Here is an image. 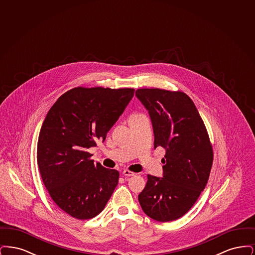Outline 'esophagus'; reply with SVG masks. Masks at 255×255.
I'll return each instance as SVG.
<instances>
[{
	"instance_id": "1",
	"label": "esophagus",
	"mask_w": 255,
	"mask_h": 255,
	"mask_svg": "<svg viewBox=\"0 0 255 255\" xmlns=\"http://www.w3.org/2000/svg\"><path fill=\"white\" fill-rule=\"evenodd\" d=\"M122 174H123L124 176H127V177H130V176H133V175H134V173H133V172L127 169L124 170V171L122 172Z\"/></svg>"
}]
</instances>
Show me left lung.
I'll return each mask as SVG.
<instances>
[{
    "instance_id": "8db88e82",
    "label": "left lung",
    "mask_w": 255,
    "mask_h": 255,
    "mask_svg": "<svg viewBox=\"0 0 255 255\" xmlns=\"http://www.w3.org/2000/svg\"><path fill=\"white\" fill-rule=\"evenodd\" d=\"M135 96L151 118L154 146L165 149L163 178L147 175L138 202L147 216L170 222L183 216L205 189L213 162L206 125L186 94L138 89Z\"/></svg>"
}]
</instances>
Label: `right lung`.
Wrapping results in <instances>:
<instances>
[{"mask_svg":"<svg viewBox=\"0 0 255 255\" xmlns=\"http://www.w3.org/2000/svg\"><path fill=\"white\" fill-rule=\"evenodd\" d=\"M133 93L131 88L77 87L47 114L38 137V167L53 202L73 218L96 217L118 185L119 171L96 163L87 150L105 140Z\"/></svg>","mask_w":255,"mask_h":255,"instance_id":"obj_1","label":"right lung"}]
</instances>
